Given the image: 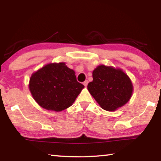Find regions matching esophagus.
Instances as JSON below:
<instances>
[{
	"instance_id": "34e87169",
	"label": "esophagus",
	"mask_w": 161,
	"mask_h": 161,
	"mask_svg": "<svg viewBox=\"0 0 161 161\" xmlns=\"http://www.w3.org/2000/svg\"><path fill=\"white\" fill-rule=\"evenodd\" d=\"M83 84H84V85L85 86H87V84H88V81H87V80L84 81V82H83Z\"/></svg>"
}]
</instances>
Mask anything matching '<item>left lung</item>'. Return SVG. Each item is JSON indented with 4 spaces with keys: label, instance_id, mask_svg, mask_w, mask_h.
<instances>
[{
    "label": "left lung",
    "instance_id": "1",
    "mask_svg": "<svg viewBox=\"0 0 161 161\" xmlns=\"http://www.w3.org/2000/svg\"><path fill=\"white\" fill-rule=\"evenodd\" d=\"M92 77L93 81L88 84L87 89L103 109L114 111L130 100L133 84L121 69L99 65L94 69Z\"/></svg>",
    "mask_w": 161,
    "mask_h": 161
}]
</instances>
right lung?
<instances>
[{"mask_svg":"<svg viewBox=\"0 0 161 161\" xmlns=\"http://www.w3.org/2000/svg\"><path fill=\"white\" fill-rule=\"evenodd\" d=\"M84 88L77 81L75 71L64 62L45 65L32 73L29 82L35 102L45 109L54 111L71 107Z\"/></svg>","mask_w":161,"mask_h":161,"instance_id":"obj_1","label":"right lung"}]
</instances>
